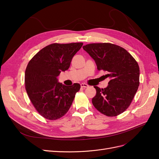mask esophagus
I'll list each match as a JSON object with an SVG mask.
<instances>
[{"label": "esophagus", "instance_id": "esophagus-1", "mask_svg": "<svg viewBox=\"0 0 159 159\" xmlns=\"http://www.w3.org/2000/svg\"><path fill=\"white\" fill-rule=\"evenodd\" d=\"M80 86H81V87H82V88H87V87H89V85L87 84H86V83H81Z\"/></svg>", "mask_w": 159, "mask_h": 159}]
</instances>
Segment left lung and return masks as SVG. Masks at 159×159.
I'll return each instance as SVG.
<instances>
[{
	"mask_svg": "<svg viewBox=\"0 0 159 159\" xmlns=\"http://www.w3.org/2000/svg\"><path fill=\"white\" fill-rule=\"evenodd\" d=\"M83 49L96 63L98 70L107 71L110 79L105 89L94 87V107L108 116L119 115L126 110L139 86L140 70L137 62L127 51L111 43H93Z\"/></svg>",
	"mask_w": 159,
	"mask_h": 159,
	"instance_id": "left-lung-1",
	"label": "left lung"
}]
</instances>
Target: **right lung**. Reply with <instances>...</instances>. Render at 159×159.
<instances>
[{
	"label": "right lung",
	"instance_id": "add662e5",
	"mask_svg": "<svg viewBox=\"0 0 159 159\" xmlns=\"http://www.w3.org/2000/svg\"><path fill=\"white\" fill-rule=\"evenodd\" d=\"M83 43H54L37 52L29 61L25 74L26 93L40 115L56 120L69 110L80 85L66 86L58 81L61 72L69 69L75 54Z\"/></svg>",
	"mask_w": 159,
	"mask_h": 159
}]
</instances>
